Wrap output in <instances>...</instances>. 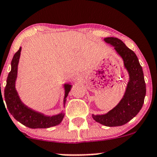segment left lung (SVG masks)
I'll return each mask as SVG.
<instances>
[{
    "label": "left lung",
    "mask_w": 157,
    "mask_h": 157,
    "mask_svg": "<svg viewBox=\"0 0 157 157\" xmlns=\"http://www.w3.org/2000/svg\"><path fill=\"white\" fill-rule=\"evenodd\" d=\"M104 40L115 47L118 55L123 58L124 67L129 73L130 80L121 102L107 114L93 115V118L105 126L116 127L125 124L140 112L146 96V84L142 67L135 53L117 38L108 37Z\"/></svg>",
    "instance_id": "obj_1"
}]
</instances>
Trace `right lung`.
<instances>
[{
	"label": "right lung",
	"instance_id": "obj_1",
	"mask_svg": "<svg viewBox=\"0 0 157 157\" xmlns=\"http://www.w3.org/2000/svg\"><path fill=\"white\" fill-rule=\"evenodd\" d=\"M20 52H21V48H20L13 55V58L11 61V71L7 77V85L4 89V99L7 104V108L8 109L11 115L16 120L28 128H48L52 126L58 125L62 121L64 114L61 113L52 117L45 116L42 114L29 109L20 101L15 89L17 66L20 59ZM64 87H65V95H64V103L65 104L66 98L72 86L70 84H65ZM0 96L2 97L1 93Z\"/></svg>",
	"mask_w": 157,
	"mask_h": 157
}]
</instances>
